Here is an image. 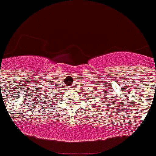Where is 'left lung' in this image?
Here are the masks:
<instances>
[{"mask_svg":"<svg viewBox=\"0 0 156 156\" xmlns=\"http://www.w3.org/2000/svg\"><path fill=\"white\" fill-rule=\"evenodd\" d=\"M98 90H99V89H98ZM98 91H99V92H97V91H95V92H97V94H97V95H96V96H97V97H98V98H109V99H110V97H109V96H108V94H107V91H104V90H101V89H100L99 90H98ZM105 92V93H103V92ZM104 94L105 95L103 96V94ZM101 96H103V97H101Z\"/></svg>","mask_w":156,"mask_h":156,"instance_id":"obj_1","label":"left lung"}]
</instances>
